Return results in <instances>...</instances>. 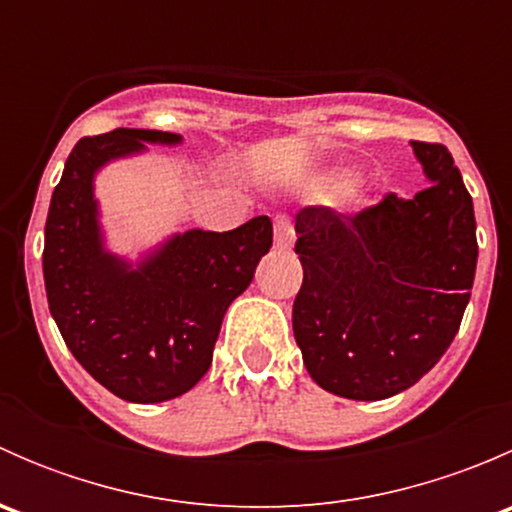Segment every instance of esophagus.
<instances>
[{
	"instance_id": "34e87169",
	"label": "esophagus",
	"mask_w": 512,
	"mask_h": 512,
	"mask_svg": "<svg viewBox=\"0 0 512 512\" xmlns=\"http://www.w3.org/2000/svg\"><path fill=\"white\" fill-rule=\"evenodd\" d=\"M294 242V225L289 215H277L275 218V245L277 250H287Z\"/></svg>"
}]
</instances>
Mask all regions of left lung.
<instances>
[{"label": "left lung", "instance_id": "1", "mask_svg": "<svg viewBox=\"0 0 512 512\" xmlns=\"http://www.w3.org/2000/svg\"><path fill=\"white\" fill-rule=\"evenodd\" d=\"M433 180L414 198L386 193L347 215L297 213L304 280L292 307L309 376L354 401L414 386L446 354L476 277L473 198L441 143L411 141Z\"/></svg>", "mask_w": 512, "mask_h": 512}]
</instances>
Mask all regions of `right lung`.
<instances>
[{
    "mask_svg": "<svg viewBox=\"0 0 512 512\" xmlns=\"http://www.w3.org/2000/svg\"><path fill=\"white\" fill-rule=\"evenodd\" d=\"M180 136L146 128L86 136L66 158L44 230V285L66 347L98 384L133 404L193 389L213 361L232 299L272 247L267 215L227 232L188 230L131 267L103 250L94 175L103 163Z\"/></svg>",
    "mask_w": 512,
    "mask_h": 512,
    "instance_id": "add662e5",
    "label": "right lung"
}]
</instances>
